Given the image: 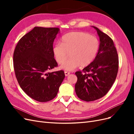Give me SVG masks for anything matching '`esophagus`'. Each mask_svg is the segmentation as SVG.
Returning <instances> with one entry per match:
<instances>
[{
    "instance_id": "obj_1",
    "label": "esophagus",
    "mask_w": 134,
    "mask_h": 134,
    "mask_svg": "<svg viewBox=\"0 0 134 134\" xmlns=\"http://www.w3.org/2000/svg\"><path fill=\"white\" fill-rule=\"evenodd\" d=\"M64 73H65V76H68V75H69L70 74L69 72H68V71H66L64 72Z\"/></svg>"
}]
</instances>
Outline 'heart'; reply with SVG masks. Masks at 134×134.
<instances>
[{
    "mask_svg": "<svg viewBox=\"0 0 134 134\" xmlns=\"http://www.w3.org/2000/svg\"><path fill=\"white\" fill-rule=\"evenodd\" d=\"M62 43H56L52 48V53L59 64H64L69 54L70 59L61 66L64 70L72 71L80 66L86 67L96 57L99 50L98 39L83 32H71L64 35Z\"/></svg>",
    "mask_w": 134,
    "mask_h": 134,
    "instance_id": "b5f03b06",
    "label": "heart"
}]
</instances>
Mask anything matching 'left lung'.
Instances as JSON below:
<instances>
[{
    "label": "left lung",
    "mask_w": 134,
    "mask_h": 134,
    "mask_svg": "<svg viewBox=\"0 0 134 134\" xmlns=\"http://www.w3.org/2000/svg\"><path fill=\"white\" fill-rule=\"evenodd\" d=\"M99 48L96 58L82 71L75 72L78 80L75 86L79 98L87 102L102 98L110 90L119 70L118 54L111 38L98 28Z\"/></svg>",
    "instance_id": "obj_1"
}]
</instances>
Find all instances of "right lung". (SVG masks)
Returning a JSON list of instances; mask_svg holds the SVG:
<instances>
[{"label": "right lung", "instance_id": "right-lung-1", "mask_svg": "<svg viewBox=\"0 0 134 134\" xmlns=\"http://www.w3.org/2000/svg\"><path fill=\"white\" fill-rule=\"evenodd\" d=\"M58 27H35L19 40L13 53L18 84L31 98L40 102L54 99L65 78L62 70L49 72L58 64L52 53Z\"/></svg>", "mask_w": 134, "mask_h": 134}]
</instances>
